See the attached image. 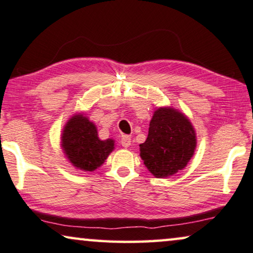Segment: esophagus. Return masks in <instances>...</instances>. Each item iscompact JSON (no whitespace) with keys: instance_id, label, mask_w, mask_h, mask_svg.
I'll return each instance as SVG.
<instances>
[{"instance_id":"34e87169","label":"esophagus","mask_w":253,"mask_h":253,"mask_svg":"<svg viewBox=\"0 0 253 253\" xmlns=\"http://www.w3.org/2000/svg\"><path fill=\"white\" fill-rule=\"evenodd\" d=\"M131 144V138L129 136H123L122 137V145L124 148H128Z\"/></svg>"}]
</instances>
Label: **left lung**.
<instances>
[{"label": "left lung", "instance_id": "left-lung-1", "mask_svg": "<svg viewBox=\"0 0 253 253\" xmlns=\"http://www.w3.org/2000/svg\"><path fill=\"white\" fill-rule=\"evenodd\" d=\"M197 149V133L190 119L171 107L157 108L150 122L148 138L139 144V156L157 178L183 170Z\"/></svg>", "mask_w": 253, "mask_h": 253}]
</instances>
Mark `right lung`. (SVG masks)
<instances>
[{"mask_svg":"<svg viewBox=\"0 0 253 253\" xmlns=\"http://www.w3.org/2000/svg\"><path fill=\"white\" fill-rule=\"evenodd\" d=\"M61 148L75 168L94 171L115 150V139H100L95 124L84 114H75L62 129Z\"/></svg>","mask_w":253,"mask_h":253,"instance_id":"right-lung-1","label":"right lung"}]
</instances>
